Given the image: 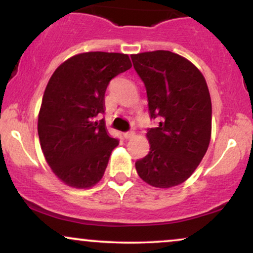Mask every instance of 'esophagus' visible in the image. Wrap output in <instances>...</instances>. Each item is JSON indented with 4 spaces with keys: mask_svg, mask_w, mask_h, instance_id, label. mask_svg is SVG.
I'll list each match as a JSON object with an SVG mask.
<instances>
[{
    "mask_svg": "<svg viewBox=\"0 0 253 253\" xmlns=\"http://www.w3.org/2000/svg\"><path fill=\"white\" fill-rule=\"evenodd\" d=\"M133 136H134V132H132V130H130V132L124 133L125 139H130V137H133Z\"/></svg>",
    "mask_w": 253,
    "mask_h": 253,
    "instance_id": "1",
    "label": "esophagus"
}]
</instances>
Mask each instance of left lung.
<instances>
[{"label":"left lung","mask_w":253,"mask_h":253,"mask_svg":"<svg viewBox=\"0 0 253 253\" xmlns=\"http://www.w3.org/2000/svg\"><path fill=\"white\" fill-rule=\"evenodd\" d=\"M145 83L148 110L159 126L149 128V153L135 168L146 183L171 188L187 181L206 155L211 137V99L202 72L166 50L132 55Z\"/></svg>","instance_id":"8db88e82"}]
</instances>
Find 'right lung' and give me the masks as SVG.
<instances>
[{"instance_id":"1","label":"right lung","mask_w":253,"mask_h":253,"mask_svg":"<svg viewBox=\"0 0 253 253\" xmlns=\"http://www.w3.org/2000/svg\"><path fill=\"white\" fill-rule=\"evenodd\" d=\"M132 68L128 55L79 53L60 64L47 83L40 113L38 136L44 158L63 183L88 189L104 176L119 141L108 135L105 92L111 79Z\"/></svg>"}]
</instances>
